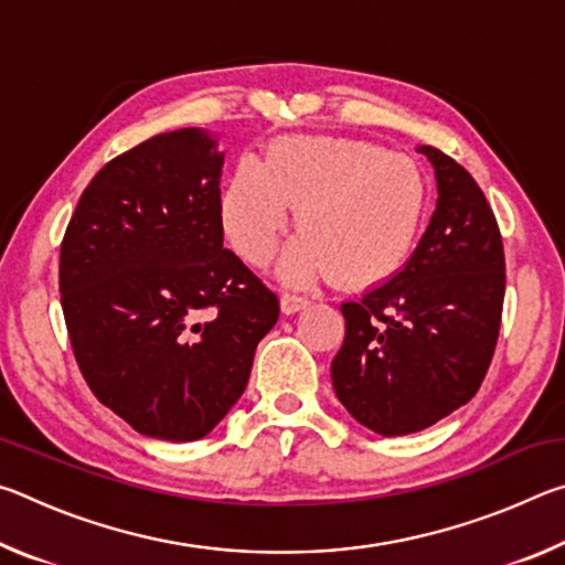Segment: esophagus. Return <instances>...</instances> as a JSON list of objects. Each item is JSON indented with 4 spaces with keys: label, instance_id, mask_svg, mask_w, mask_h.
Returning a JSON list of instances; mask_svg holds the SVG:
<instances>
[{
    "label": "esophagus",
    "instance_id": "obj_1",
    "mask_svg": "<svg viewBox=\"0 0 565 565\" xmlns=\"http://www.w3.org/2000/svg\"><path fill=\"white\" fill-rule=\"evenodd\" d=\"M309 303H311L309 296H301V294L286 291V294L281 296V311H284V313H296V311L306 309V306H309Z\"/></svg>",
    "mask_w": 565,
    "mask_h": 565
}]
</instances>
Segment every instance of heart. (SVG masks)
<instances>
[{"label":"heart","mask_w":565,"mask_h":565,"mask_svg":"<svg viewBox=\"0 0 565 565\" xmlns=\"http://www.w3.org/2000/svg\"><path fill=\"white\" fill-rule=\"evenodd\" d=\"M428 184L404 151L341 137H284L259 164L242 159L222 194L224 234L248 264L274 256L296 209L301 236L284 256V279L323 274L369 286L408 259L426 214Z\"/></svg>","instance_id":"heart-1"}]
</instances>
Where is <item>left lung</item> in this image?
Returning <instances> with one entry per match:
<instances>
[{
  "instance_id": "8db88e82",
  "label": "left lung",
  "mask_w": 565,
  "mask_h": 565,
  "mask_svg": "<svg viewBox=\"0 0 565 565\" xmlns=\"http://www.w3.org/2000/svg\"><path fill=\"white\" fill-rule=\"evenodd\" d=\"M438 202L404 269L341 303L347 337L331 361L333 391L381 436L424 431L476 396L499 341L505 259L491 204L468 171L420 147Z\"/></svg>"
}]
</instances>
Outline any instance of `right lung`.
<instances>
[{"label":"right lung","instance_id":"add662e5","mask_svg":"<svg viewBox=\"0 0 565 565\" xmlns=\"http://www.w3.org/2000/svg\"><path fill=\"white\" fill-rule=\"evenodd\" d=\"M224 154L202 129L104 164L66 226L62 311L92 394L134 431L204 438L244 394L279 299L224 248Z\"/></svg>","mask_w":565,"mask_h":565}]
</instances>
